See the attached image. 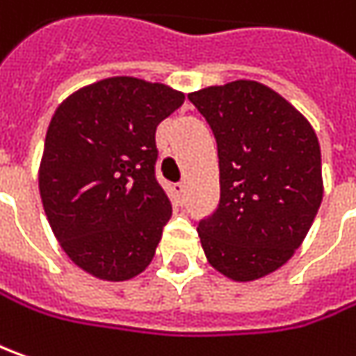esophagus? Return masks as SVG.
<instances>
[{
	"mask_svg": "<svg viewBox=\"0 0 356 356\" xmlns=\"http://www.w3.org/2000/svg\"><path fill=\"white\" fill-rule=\"evenodd\" d=\"M185 191H187V185H185V183H175V193H177L179 197H183Z\"/></svg>",
	"mask_w": 356,
	"mask_h": 356,
	"instance_id": "1",
	"label": "esophagus"
}]
</instances>
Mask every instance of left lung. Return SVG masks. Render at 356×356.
<instances>
[{
    "mask_svg": "<svg viewBox=\"0 0 356 356\" xmlns=\"http://www.w3.org/2000/svg\"><path fill=\"white\" fill-rule=\"evenodd\" d=\"M189 100L218 147L220 202L197 227L204 256L232 282L266 277L296 254L323 201L317 134L256 80L207 86Z\"/></svg>",
    "mask_w": 356,
    "mask_h": 356,
    "instance_id": "obj_1",
    "label": "left lung"
}]
</instances>
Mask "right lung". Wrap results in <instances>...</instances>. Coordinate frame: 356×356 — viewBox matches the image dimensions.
Masks as SVG:
<instances>
[{
	"instance_id": "add662e5",
	"label": "right lung",
	"mask_w": 356,
	"mask_h": 356,
	"mask_svg": "<svg viewBox=\"0 0 356 356\" xmlns=\"http://www.w3.org/2000/svg\"><path fill=\"white\" fill-rule=\"evenodd\" d=\"M185 94L110 76L67 96L44 138L39 193L60 248L86 274L126 282L152 264L171 202L155 179V129Z\"/></svg>"
}]
</instances>
